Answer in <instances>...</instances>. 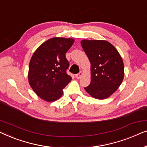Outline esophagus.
Instances as JSON below:
<instances>
[{"instance_id": "obj_1", "label": "esophagus", "mask_w": 147, "mask_h": 147, "mask_svg": "<svg viewBox=\"0 0 147 147\" xmlns=\"http://www.w3.org/2000/svg\"><path fill=\"white\" fill-rule=\"evenodd\" d=\"M82 71H80L79 72V73H78V74H76V78H77V79H79V78L81 77V75H82Z\"/></svg>"}]
</instances>
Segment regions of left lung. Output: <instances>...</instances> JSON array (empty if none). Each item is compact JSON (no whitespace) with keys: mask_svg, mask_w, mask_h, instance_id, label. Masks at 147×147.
<instances>
[{"mask_svg":"<svg viewBox=\"0 0 147 147\" xmlns=\"http://www.w3.org/2000/svg\"><path fill=\"white\" fill-rule=\"evenodd\" d=\"M81 46L91 65V80L84 89L97 99L108 98L118 89L124 78L123 59L110 42L83 40Z\"/></svg>","mask_w":147,"mask_h":147,"instance_id":"obj_1","label":"left lung"}]
</instances>
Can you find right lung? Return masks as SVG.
I'll return each instance as SVG.
<instances>
[{
	"label": "right lung",
	"instance_id": "obj_1",
	"mask_svg": "<svg viewBox=\"0 0 147 147\" xmlns=\"http://www.w3.org/2000/svg\"><path fill=\"white\" fill-rule=\"evenodd\" d=\"M73 43V38L55 37L42 43L33 54L28 69V82L43 100H57L71 80V76L67 73L69 62L65 54Z\"/></svg>",
	"mask_w": 147,
	"mask_h": 147
}]
</instances>
